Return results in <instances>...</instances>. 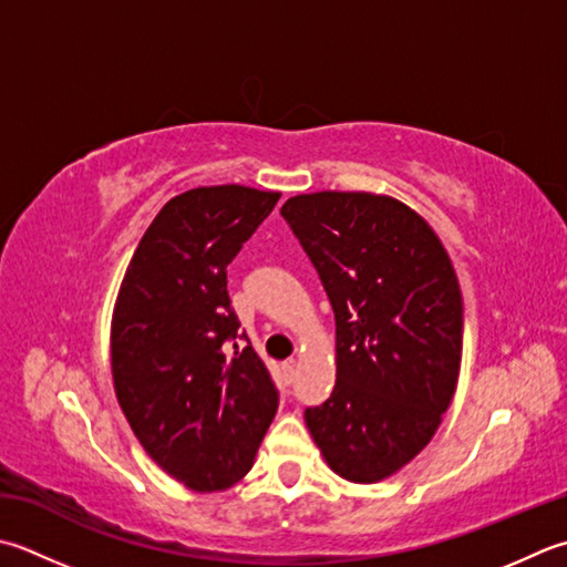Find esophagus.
<instances>
[{
  "instance_id": "esophagus-1",
  "label": "esophagus",
  "mask_w": 567,
  "mask_h": 567,
  "mask_svg": "<svg viewBox=\"0 0 567 567\" xmlns=\"http://www.w3.org/2000/svg\"><path fill=\"white\" fill-rule=\"evenodd\" d=\"M282 375H285V383H292V381H295V375H297L295 361H285V363H282Z\"/></svg>"
}]
</instances>
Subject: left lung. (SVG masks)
<instances>
[{
	"mask_svg": "<svg viewBox=\"0 0 567 567\" xmlns=\"http://www.w3.org/2000/svg\"><path fill=\"white\" fill-rule=\"evenodd\" d=\"M280 214L337 321V385L305 423L331 472L375 484L425 450L457 391V275L437 233L393 196L299 194Z\"/></svg>",
	"mask_w": 567,
	"mask_h": 567,
	"instance_id": "obj_1",
	"label": "left lung"
}]
</instances>
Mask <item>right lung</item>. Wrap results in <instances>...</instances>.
I'll use <instances>...</instances> for the list:
<instances>
[{
	"label": "right lung",
	"mask_w": 567,
	"mask_h": 567,
	"mask_svg": "<svg viewBox=\"0 0 567 567\" xmlns=\"http://www.w3.org/2000/svg\"><path fill=\"white\" fill-rule=\"evenodd\" d=\"M277 198L280 192L240 184L169 198L115 299L117 403L152 462L194 492L243 480L277 413V388L250 343L226 349L240 327L226 268Z\"/></svg>",
	"instance_id": "add662e5"
}]
</instances>
